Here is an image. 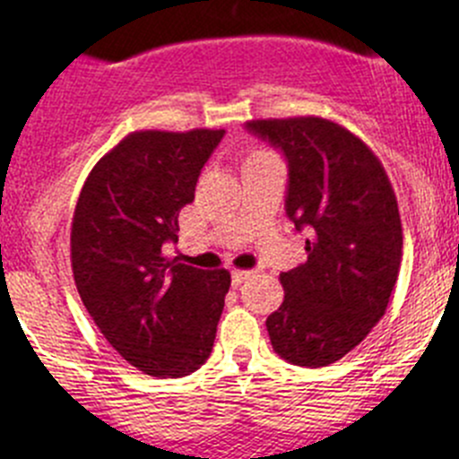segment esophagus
<instances>
[{
  "label": "esophagus",
  "mask_w": 459,
  "mask_h": 459,
  "mask_svg": "<svg viewBox=\"0 0 459 459\" xmlns=\"http://www.w3.org/2000/svg\"><path fill=\"white\" fill-rule=\"evenodd\" d=\"M248 277H251V271H233L230 280H233V286H239L244 280H248Z\"/></svg>",
  "instance_id": "esophagus-1"
}]
</instances>
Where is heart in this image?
Returning a JSON list of instances; mask_svg holds the SVG:
<instances>
[{
	"label": "heart",
	"mask_w": 459,
	"mask_h": 459,
	"mask_svg": "<svg viewBox=\"0 0 459 459\" xmlns=\"http://www.w3.org/2000/svg\"><path fill=\"white\" fill-rule=\"evenodd\" d=\"M268 155H271V152L262 151V148H255V151L247 152V157H244V164H251V161H255V160H262V157H268Z\"/></svg>",
	"instance_id": "heart-1"
}]
</instances>
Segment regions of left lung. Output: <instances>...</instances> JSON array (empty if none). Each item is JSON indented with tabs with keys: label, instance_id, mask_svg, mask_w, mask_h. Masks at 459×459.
Here are the masks:
<instances>
[{
	"label": "left lung",
	"instance_id": "left-lung-1",
	"mask_svg": "<svg viewBox=\"0 0 459 459\" xmlns=\"http://www.w3.org/2000/svg\"><path fill=\"white\" fill-rule=\"evenodd\" d=\"M247 128L289 160L286 215L308 233L307 262L280 275L271 344L298 367H328L388 307L402 262L395 191L371 148L331 119H251Z\"/></svg>",
	"mask_w": 459,
	"mask_h": 459
}]
</instances>
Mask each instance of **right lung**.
<instances>
[{
    "label": "right lung",
    "instance_id": "1",
    "mask_svg": "<svg viewBox=\"0 0 459 459\" xmlns=\"http://www.w3.org/2000/svg\"><path fill=\"white\" fill-rule=\"evenodd\" d=\"M224 131H135L88 173L71 226V264L88 316L137 371L182 377L211 355L226 268L164 255Z\"/></svg>",
    "mask_w": 459,
    "mask_h": 459
}]
</instances>
